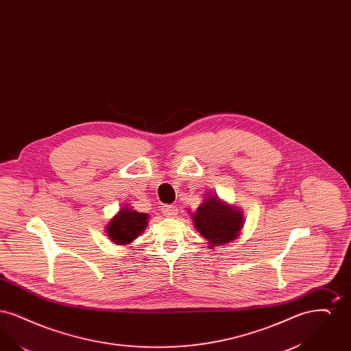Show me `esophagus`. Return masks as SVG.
I'll list each match as a JSON object with an SVG mask.
<instances>
[{
  "instance_id": "34e87169",
  "label": "esophagus",
  "mask_w": 351,
  "mask_h": 351,
  "mask_svg": "<svg viewBox=\"0 0 351 351\" xmlns=\"http://www.w3.org/2000/svg\"><path fill=\"white\" fill-rule=\"evenodd\" d=\"M162 212L166 217H175L178 215V206L176 205H165L162 208Z\"/></svg>"
}]
</instances>
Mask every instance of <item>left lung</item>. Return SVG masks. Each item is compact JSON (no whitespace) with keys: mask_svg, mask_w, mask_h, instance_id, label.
I'll use <instances>...</instances> for the list:
<instances>
[{"mask_svg":"<svg viewBox=\"0 0 351 351\" xmlns=\"http://www.w3.org/2000/svg\"><path fill=\"white\" fill-rule=\"evenodd\" d=\"M191 217L196 230L208 239L209 250L233 242L245 225L242 209L228 204L217 195L205 196Z\"/></svg>","mask_w":351,"mask_h":351,"instance_id":"8db88e82","label":"left lung"}]
</instances>
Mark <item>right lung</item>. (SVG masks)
<instances>
[{"label": "right lung", "mask_w": 351, "mask_h": 351, "mask_svg": "<svg viewBox=\"0 0 351 351\" xmlns=\"http://www.w3.org/2000/svg\"><path fill=\"white\" fill-rule=\"evenodd\" d=\"M149 218L147 213H139L130 206H122L106 225L105 233L118 246H129L146 230Z\"/></svg>", "instance_id": "right-lung-1"}]
</instances>
